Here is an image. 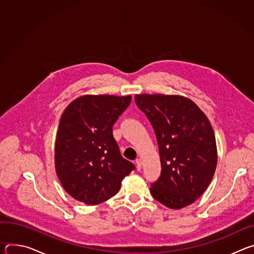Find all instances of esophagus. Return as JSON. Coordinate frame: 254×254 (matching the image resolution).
Wrapping results in <instances>:
<instances>
[{
	"instance_id": "1",
	"label": "esophagus",
	"mask_w": 254,
	"mask_h": 254,
	"mask_svg": "<svg viewBox=\"0 0 254 254\" xmlns=\"http://www.w3.org/2000/svg\"><path fill=\"white\" fill-rule=\"evenodd\" d=\"M135 166H136V170L139 171L141 169V160L138 158L135 160Z\"/></svg>"
}]
</instances>
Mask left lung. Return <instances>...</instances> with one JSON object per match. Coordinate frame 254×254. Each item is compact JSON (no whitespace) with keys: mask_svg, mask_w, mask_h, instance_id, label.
<instances>
[{"mask_svg":"<svg viewBox=\"0 0 254 254\" xmlns=\"http://www.w3.org/2000/svg\"><path fill=\"white\" fill-rule=\"evenodd\" d=\"M135 103L156 133L162 172L152 196L171 209L194 203L208 188L217 166L212 126L191 99L181 95L136 94Z\"/></svg>","mask_w":254,"mask_h":254,"instance_id":"obj_1","label":"left lung"}]
</instances>
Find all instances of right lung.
<instances>
[{"label": "right lung", "instance_id": "add662e5", "mask_svg": "<svg viewBox=\"0 0 254 254\" xmlns=\"http://www.w3.org/2000/svg\"><path fill=\"white\" fill-rule=\"evenodd\" d=\"M131 96L83 95L63 112L55 141V169L64 190L87 205L115 196L134 165L123 158L113 127Z\"/></svg>", "mask_w": 254, "mask_h": 254}]
</instances>
